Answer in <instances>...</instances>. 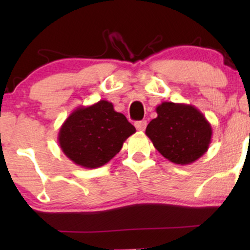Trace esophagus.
Segmentation results:
<instances>
[{
	"mask_svg": "<svg viewBox=\"0 0 250 250\" xmlns=\"http://www.w3.org/2000/svg\"><path fill=\"white\" fill-rule=\"evenodd\" d=\"M135 127H136L137 130L143 131L146 129V127H147V121H145V120H143V121L135 122Z\"/></svg>",
	"mask_w": 250,
	"mask_h": 250,
	"instance_id": "1",
	"label": "esophagus"
}]
</instances>
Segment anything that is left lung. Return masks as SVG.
Segmentation results:
<instances>
[{"mask_svg": "<svg viewBox=\"0 0 250 250\" xmlns=\"http://www.w3.org/2000/svg\"><path fill=\"white\" fill-rule=\"evenodd\" d=\"M157 117L146 129V135L163 157L176 165H189L208 150L211 142L210 123L191 104L162 102Z\"/></svg>", "mask_w": 250, "mask_h": 250, "instance_id": "8db88e82", "label": "left lung"}]
</instances>
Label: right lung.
<instances>
[{"mask_svg": "<svg viewBox=\"0 0 250 250\" xmlns=\"http://www.w3.org/2000/svg\"><path fill=\"white\" fill-rule=\"evenodd\" d=\"M135 131L125 116L114 110L113 103L101 100L75 109L63 122L57 140L68 159L94 169L110 161Z\"/></svg>", "mask_w": 250, "mask_h": 250, "instance_id": "add662e5", "label": "right lung"}]
</instances>
